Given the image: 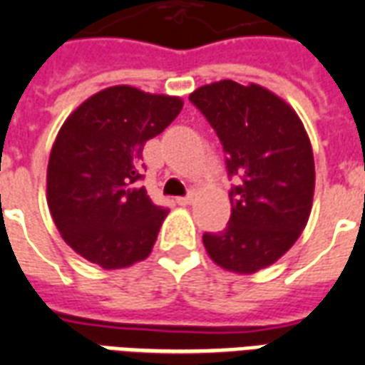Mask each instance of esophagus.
I'll use <instances>...</instances> for the list:
<instances>
[{
	"mask_svg": "<svg viewBox=\"0 0 365 365\" xmlns=\"http://www.w3.org/2000/svg\"><path fill=\"white\" fill-rule=\"evenodd\" d=\"M176 202H178V205H180V206L191 205V202H193V195H189V197H178Z\"/></svg>",
	"mask_w": 365,
	"mask_h": 365,
	"instance_id": "34e87169",
	"label": "esophagus"
}]
</instances>
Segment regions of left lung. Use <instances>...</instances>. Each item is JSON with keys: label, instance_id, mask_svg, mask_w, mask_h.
<instances>
[{"label": "left lung", "instance_id": "1", "mask_svg": "<svg viewBox=\"0 0 365 365\" xmlns=\"http://www.w3.org/2000/svg\"><path fill=\"white\" fill-rule=\"evenodd\" d=\"M227 155L231 217L220 233H205L210 259L237 274L272 265L299 239L314 197L309 134L288 102L269 88L231 79L189 94Z\"/></svg>", "mask_w": 365, "mask_h": 365}]
</instances>
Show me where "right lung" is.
<instances>
[{"instance_id": "obj_1", "label": "right lung", "mask_w": 365, "mask_h": 365, "mask_svg": "<svg viewBox=\"0 0 365 365\" xmlns=\"http://www.w3.org/2000/svg\"><path fill=\"white\" fill-rule=\"evenodd\" d=\"M183 100L117 85L71 111L47 166V205L62 239L102 269L151 254L168 210L151 202L142 151L182 111Z\"/></svg>"}]
</instances>
